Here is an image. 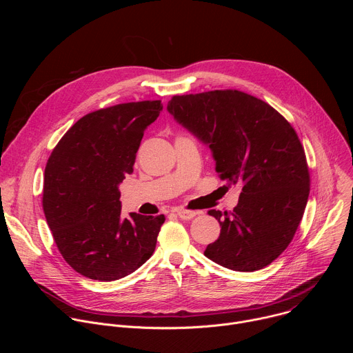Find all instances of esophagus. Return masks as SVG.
I'll use <instances>...</instances> for the list:
<instances>
[{"instance_id": "obj_1", "label": "esophagus", "mask_w": 353, "mask_h": 353, "mask_svg": "<svg viewBox=\"0 0 353 353\" xmlns=\"http://www.w3.org/2000/svg\"><path fill=\"white\" fill-rule=\"evenodd\" d=\"M176 214L179 215L180 219L188 221V219H192L198 212H195V211H187V210H176Z\"/></svg>"}]
</instances>
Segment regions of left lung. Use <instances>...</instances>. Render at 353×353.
Returning <instances> with one entry per match:
<instances>
[{
    "instance_id": "obj_1",
    "label": "left lung",
    "mask_w": 353,
    "mask_h": 353,
    "mask_svg": "<svg viewBox=\"0 0 353 353\" xmlns=\"http://www.w3.org/2000/svg\"><path fill=\"white\" fill-rule=\"evenodd\" d=\"M168 112L211 149L221 180L241 188L204 254L241 272L270 265L292 241L310 191L306 155L292 125L263 100L239 90L173 96Z\"/></svg>"
}]
</instances>
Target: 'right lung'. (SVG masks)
<instances>
[{"label": "right lung", "instance_id": "obj_1", "mask_svg": "<svg viewBox=\"0 0 353 353\" xmlns=\"http://www.w3.org/2000/svg\"><path fill=\"white\" fill-rule=\"evenodd\" d=\"M161 100L123 103L79 119L44 170L43 211L64 260L81 275L110 282L154 254L163 215L121 216L120 184L134 172L143 131Z\"/></svg>", "mask_w": 353, "mask_h": 353}]
</instances>
